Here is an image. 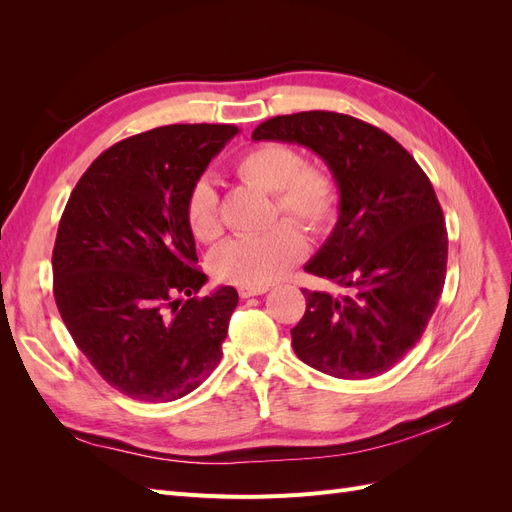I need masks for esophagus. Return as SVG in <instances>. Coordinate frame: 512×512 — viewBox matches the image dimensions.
Masks as SVG:
<instances>
[{
    "instance_id": "obj_1",
    "label": "esophagus",
    "mask_w": 512,
    "mask_h": 512,
    "mask_svg": "<svg viewBox=\"0 0 512 512\" xmlns=\"http://www.w3.org/2000/svg\"><path fill=\"white\" fill-rule=\"evenodd\" d=\"M269 288L267 286H239V297L241 299H250V297H258V294H265Z\"/></svg>"
}]
</instances>
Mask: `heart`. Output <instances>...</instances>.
<instances>
[{
  "label": "heart",
  "instance_id": "b5f03b06",
  "mask_svg": "<svg viewBox=\"0 0 512 512\" xmlns=\"http://www.w3.org/2000/svg\"><path fill=\"white\" fill-rule=\"evenodd\" d=\"M241 181L273 194V215L297 220L307 230L331 228L339 209L337 183L329 170L305 164L288 143L265 141L247 149L235 164ZM185 222L198 241L222 235L220 196L209 179H198L185 198ZM307 252L303 230L292 222L275 224L265 235L230 239L211 256V271L222 282L269 286L284 277Z\"/></svg>",
  "mask_w": 512,
  "mask_h": 512
}]
</instances>
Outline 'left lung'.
Masks as SVG:
<instances>
[{
	"label": "left lung",
	"instance_id": "8db88e82",
	"mask_svg": "<svg viewBox=\"0 0 512 512\" xmlns=\"http://www.w3.org/2000/svg\"><path fill=\"white\" fill-rule=\"evenodd\" d=\"M252 138L312 149L339 190L337 224L305 271L348 294L303 290L294 352L342 380L384 374L421 339L444 286L448 237L431 181L393 136L342 113L271 117Z\"/></svg>",
	"mask_w": 512,
	"mask_h": 512
}]
</instances>
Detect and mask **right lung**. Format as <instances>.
I'll return each instance as SVG.
<instances>
[{
    "instance_id": "add662e5",
    "label": "right lung",
    "mask_w": 512,
    "mask_h": 512,
    "mask_svg": "<svg viewBox=\"0 0 512 512\" xmlns=\"http://www.w3.org/2000/svg\"><path fill=\"white\" fill-rule=\"evenodd\" d=\"M237 132L185 123L130 136L91 162L59 220L61 320L98 374L132 399L175 401L222 359L239 294L222 286L192 297L207 275L196 267L185 198Z\"/></svg>"
}]
</instances>
